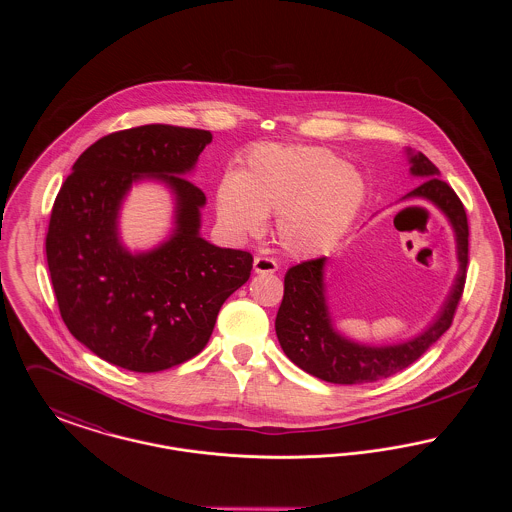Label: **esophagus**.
Here are the masks:
<instances>
[{
    "label": "esophagus",
    "mask_w": 512,
    "mask_h": 512,
    "mask_svg": "<svg viewBox=\"0 0 512 512\" xmlns=\"http://www.w3.org/2000/svg\"><path fill=\"white\" fill-rule=\"evenodd\" d=\"M253 270L257 274H265V272H276L278 270V263L270 257H255L253 259Z\"/></svg>",
    "instance_id": "1"
}]
</instances>
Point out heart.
<instances>
[{
  "instance_id": "obj_1",
  "label": "heart",
  "mask_w": 512,
  "mask_h": 512,
  "mask_svg": "<svg viewBox=\"0 0 512 512\" xmlns=\"http://www.w3.org/2000/svg\"><path fill=\"white\" fill-rule=\"evenodd\" d=\"M363 172L317 146L253 147L217 190V213L234 236L257 234L276 215V238L295 257L330 251L365 205Z\"/></svg>"
}]
</instances>
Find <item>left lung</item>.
<instances>
[{"mask_svg": "<svg viewBox=\"0 0 512 512\" xmlns=\"http://www.w3.org/2000/svg\"><path fill=\"white\" fill-rule=\"evenodd\" d=\"M411 174L422 182L403 199H426L447 217L457 240L459 274L436 320L416 338L397 345H365L334 328L326 305V257L303 261L284 278V299L276 315V336L288 359L301 370L332 384H365L405 370L449 330L461 301L468 265V220L461 199L439 178L438 167L407 149Z\"/></svg>", "mask_w": 512, "mask_h": 512, "instance_id": "1", "label": "left lung"}]
</instances>
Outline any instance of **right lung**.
I'll return each instance as SVG.
<instances>
[{
    "mask_svg": "<svg viewBox=\"0 0 512 512\" xmlns=\"http://www.w3.org/2000/svg\"><path fill=\"white\" fill-rule=\"evenodd\" d=\"M211 140L209 130L171 124L113 132L76 159L55 197L46 255L59 313L111 365L159 372L186 363L207 345L222 303L249 280L251 253L199 234L207 199L184 174ZM144 177L170 186L175 228L155 250L130 254L118 213Z\"/></svg>",
    "mask_w": 512,
    "mask_h": 512,
    "instance_id": "add662e5",
    "label": "right lung"
}]
</instances>
